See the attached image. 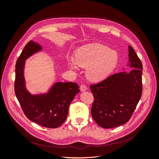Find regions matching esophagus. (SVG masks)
<instances>
[{"instance_id": "obj_1", "label": "esophagus", "mask_w": 159, "mask_h": 159, "mask_svg": "<svg viewBox=\"0 0 159 159\" xmlns=\"http://www.w3.org/2000/svg\"><path fill=\"white\" fill-rule=\"evenodd\" d=\"M86 89H87V87L85 85H81L80 86V90L82 91H85Z\"/></svg>"}]
</instances>
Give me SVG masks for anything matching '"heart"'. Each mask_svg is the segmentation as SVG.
<instances>
[{
  "mask_svg": "<svg viewBox=\"0 0 159 159\" xmlns=\"http://www.w3.org/2000/svg\"><path fill=\"white\" fill-rule=\"evenodd\" d=\"M118 61L119 56L116 52L107 46L95 44L78 50L74 60H68V64L73 70L75 68V64L81 68H87L88 78L92 81H99L110 75L116 68Z\"/></svg>",
  "mask_w": 159,
  "mask_h": 159,
  "instance_id": "1",
  "label": "heart"
}]
</instances>
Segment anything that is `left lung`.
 I'll list each match as a JSON object with an SVG mask.
<instances>
[{
  "instance_id": "obj_1",
  "label": "left lung",
  "mask_w": 159,
  "mask_h": 159,
  "mask_svg": "<svg viewBox=\"0 0 159 159\" xmlns=\"http://www.w3.org/2000/svg\"><path fill=\"white\" fill-rule=\"evenodd\" d=\"M129 56L132 68L129 71L112 74L90 85L94 98L91 115L103 128L116 127L128 122L141 98L143 65L131 46Z\"/></svg>"
}]
</instances>
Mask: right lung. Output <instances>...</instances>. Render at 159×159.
<instances>
[{
    "mask_svg": "<svg viewBox=\"0 0 159 159\" xmlns=\"http://www.w3.org/2000/svg\"><path fill=\"white\" fill-rule=\"evenodd\" d=\"M41 49V46L32 40L25 46L16 63L14 92L28 119L42 127L57 128L66 121L70 104L80 88L76 83L57 82L46 94L33 95L28 92L23 74L25 60Z\"/></svg>",
    "mask_w": 159,
    "mask_h": 159,
    "instance_id": "obj_1",
    "label": "right lung"
}]
</instances>
